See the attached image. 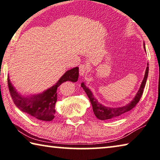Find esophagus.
I'll return each mask as SVG.
<instances>
[{
    "label": "esophagus",
    "instance_id": "esophagus-1",
    "mask_svg": "<svg viewBox=\"0 0 160 160\" xmlns=\"http://www.w3.org/2000/svg\"><path fill=\"white\" fill-rule=\"evenodd\" d=\"M87 67L84 64H81L79 66V74L81 77H84L87 74Z\"/></svg>",
    "mask_w": 160,
    "mask_h": 160
}]
</instances>
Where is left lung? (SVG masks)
Here are the masks:
<instances>
[{
  "mask_svg": "<svg viewBox=\"0 0 160 160\" xmlns=\"http://www.w3.org/2000/svg\"><path fill=\"white\" fill-rule=\"evenodd\" d=\"M143 46H144V49H145V51L146 52L145 42L143 44ZM148 72H149V67H148H148H147L146 70H145V77H144L142 82L141 83L140 87L137 92V93H136V95L135 96V97L132 98V100L130 101V103H128V104L125 105V106H122L120 107L105 106L104 105L99 103L98 101L96 99L95 96H94L92 91L89 89V88L86 86L85 82H82L81 83V86H82V87L83 88V90H84L86 93L87 94L88 97L89 98L91 104H92L93 111L96 117L101 120H108V119L114 118L119 116L120 115L123 114L125 112L132 110L136 106V104L139 102L141 96L142 95L143 89L145 86L147 79H148Z\"/></svg>",
  "mask_w": 160,
  "mask_h": 160,
  "instance_id": "8db88e82",
  "label": "left lung"
}]
</instances>
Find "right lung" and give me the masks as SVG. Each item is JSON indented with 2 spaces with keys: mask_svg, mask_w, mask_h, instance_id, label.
Instances as JSON below:
<instances>
[{
  "mask_svg": "<svg viewBox=\"0 0 160 160\" xmlns=\"http://www.w3.org/2000/svg\"><path fill=\"white\" fill-rule=\"evenodd\" d=\"M78 78V67L67 71L55 84L42 93L32 95H22L18 92L10 80L8 74L9 91L14 103L20 111L36 119L51 121L54 118V106L57 101V90L65 82H77Z\"/></svg>",
  "mask_w": 160,
  "mask_h": 160,
  "instance_id": "1",
  "label": "right lung"
}]
</instances>
